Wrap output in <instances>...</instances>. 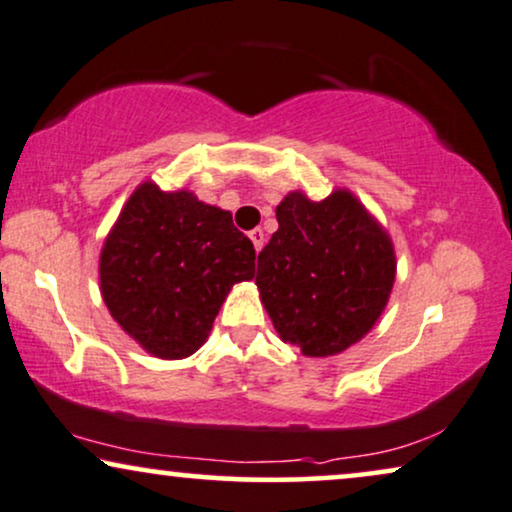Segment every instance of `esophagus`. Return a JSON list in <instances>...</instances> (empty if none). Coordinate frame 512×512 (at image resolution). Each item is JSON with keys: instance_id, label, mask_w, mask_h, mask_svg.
<instances>
[{"instance_id": "obj_1", "label": "esophagus", "mask_w": 512, "mask_h": 512, "mask_svg": "<svg viewBox=\"0 0 512 512\" xmlns=\"http://www.w3.org/2000/svg\"><path fill=\"white\" fill-rule=\"evenodd\" d=\"M250 241H252V245H255V250L260 252L262 248H264V231L257 227V229H252L250 231Z\"/></svg>"}]
</instances>
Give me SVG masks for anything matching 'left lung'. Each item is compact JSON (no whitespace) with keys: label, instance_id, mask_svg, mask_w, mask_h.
<instances>
[{"label":"left lung","instance_id":"left-lung-1","mask_svg":"<svg viewBox=\"0 0 512 512\" xmlns=\"http://www.w3.org/2000/svg\"><path fill=\"white\" fill-rule=\"evenodd\" d=\"M257 257L255 283L283 342L323 358L363 339L395 281L391 238L349 192L309 201L292 192Z\"/></svg>","mask_w":512,"mask_h":512}]
</instances>
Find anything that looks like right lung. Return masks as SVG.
<instances>
[{"label": "right lung", "mask_w": 512, "mask_h": 512, "mask_svg": "<svg viewBox=\"0 0 512 512\" xmlns=\"http://www.w3.org/2000/svg\"><path fill=\"white\" fill-rule=\"evenodd\" d=\"M252 276L255 248L229 210L152 182L135 189L100 255L112 318L142 349L170 360L206 342L231 285Z\"/></svg>", "instance_id": "add662e5"}]
</instances>
